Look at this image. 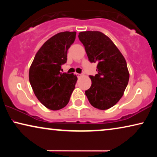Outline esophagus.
<instances>
[{"mask_svg":"<svg viewBox=\"0 0 157 157\" xmlns=\"http://www.w3.org/2000/svg\"><path fill=\"white\" fill-rule=\"evenodd\" d=\"M76 76H77V77H78V78H81V77H82V74H76Z\"/></svg>","mask_w":157,"mask_h":157,"instance_id":"esophagus-1","label":"esophagus"}]
</instances>
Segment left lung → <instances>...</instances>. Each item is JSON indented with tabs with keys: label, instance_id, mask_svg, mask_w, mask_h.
Wrapping results in <instances>:
<instances>
[{
	"label": "left lung",
	"instance_id": "8db88e82",
	"mask_svg": "<svg viewBox=\"0 0 157 157\" xmlns=\"http://www.w3.org/2000/svg\"><path fill=\"white\" fill-rule=\"evenodd\" d=\"M78 38L91 63H97V74L89 76L91 86L85 91L92 106L106 110L123 96L129 79L126 60L112 40L101 32L84 31Z\"/></svg>",
	"mask_w": 157,
	"mask_h": 157
}]
</instances>
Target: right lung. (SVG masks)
I'll return each mask as SVG.
<instances>
[{
    "label": "right lung",
    "mask_w": 157,
    "mask_h": 157,
    "mask_svg": "<svg viewBox=\"0 0 157 157\" xmlns=\"http://www.w3.org/2000/svg\"><path fill=\"white\" fill-rule=\"evenodd\" d=\"M76 32H61L46 41L36 53L29 69V81L35 95L46 108L53 111L68 104L77 77L60 72L67 61V51L74 42Z\"/></svg>",
    "instance_id": "right-lung-1"
}]
</instances>
